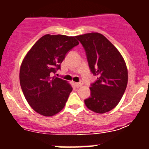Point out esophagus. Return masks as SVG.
<instances>
[{"label": "esophagus", "mask_w": 149, "mask_h": 149, "mask_svg": "<svg viewBox=\"0 0 149 149\" xmlns=\"http://www.w3.org/2000/svg\"><path fill=\"white\" fill-rule=\"evenodd\" d=\"M82 85H83V82H81V81L79 83H75V86H76V87H77V88L81 87Z\"/></svg>", "instance_id": "esophagus-1"}]
</instances>
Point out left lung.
<instances>
[{"instance_id":"8db88e82","label":"left lung","mask_w":149,"mask_h":149,"mask_svg":"<svg viewBox=\"0 0 149 149\" xmlns=\"http://www.w3.org/2000/svg\"><path fill=\"white\" fill-rule=\"evenodd\" d=\"M76 38L85 50L91 72L98 76L91 84V95L84 102L90 110L104 113L118 105L126 91V63L117 48L102 34L91 33Z\"/></svg>"}]
</instances>
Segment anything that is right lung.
<instances>
[{
    "instance_id": "add662e5",
    "label": "right lung",
    "mask_w": 149,
    "mask_h": 149,
    "mask_svg": "<svg viewBox=\"0 0 149 149\" xmlns=\"http://www.w3.org/2000/svg\"><path fill=\"white\" fill-rule=\"evenodd\" d=\"M76 36H43L22 62L20 84L26 101L35 111L51 116L63 109L73 88L60 78L51 77L61 69L65 56L79 44Z\"/></svg>"
}]
</instances>
